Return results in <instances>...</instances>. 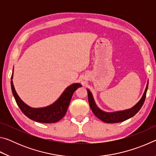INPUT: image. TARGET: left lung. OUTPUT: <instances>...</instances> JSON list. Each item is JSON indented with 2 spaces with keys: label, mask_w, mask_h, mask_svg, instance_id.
<instances>
[{
  "label": "left lung",
  "mask_w": 156,
  "mask_h": 156,
  "mask_svg": "<svg viewBox=\"0 0 156 156\" xmlns=\"http://www.w3.org/2000/svg\"><path fill=\"white\" fill-rule=\"evenodd\" d=\"M148 89V83L147 85V87L145 89V91L144 92L143 96H142V98L140 100V101L137 103L135 106H133L132 108L129 109L120 111V112H116L113 113H107L103 111L100 110L98 107L96 106V103H95L93 96L91 93V91L87 89L88 91V100L89 106H90L92 112L94 113V115L99 118L100 120L103 121L104 122L106 123H117L123 122L126 120L129 119L133 115H135L137 113H138L141 107L143 105L145 98H146L147 91Z\"/></svg>",
  "instance_id": "8db88e82"
}]
</instances>
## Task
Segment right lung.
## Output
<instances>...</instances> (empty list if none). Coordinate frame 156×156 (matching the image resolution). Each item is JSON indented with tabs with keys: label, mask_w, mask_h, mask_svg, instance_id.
Here are the masks:
<instances>
[{
	"label": "right lung",
	"mask_w": 156,
	"mask_h": 156,
	"mask_svg": "<svg viewBox=\"0 0 156 156\" xmlns=\"http://www.w3.org/2000/svg\"><path fill=\"white\" fill-rule=\"evenodd\" d=\"M13 78V73L11 80ZM82 85L79 83L72 84L65 89L61 96L54 103L43 108H31L21 100L16 91L13 82L11 80L12 94L20 110L30 119L42 123L56 122L64 117L70 103L72 95Z\"/></svg>",
	"instance_id": "1"
}]
</instances>
